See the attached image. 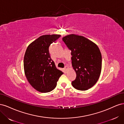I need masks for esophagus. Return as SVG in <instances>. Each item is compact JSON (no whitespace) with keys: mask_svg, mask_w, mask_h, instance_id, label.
I'll return each instance as SVG.
<instances>
[{"mask_svg":"<svg viewBox=\"0 0 124 124\" xmlns=\"http://www.w3.org/2000/svg\"><path fill=\"white\" fill-rule=\"evenodd\" d=\"M68 69H69V67H68V66H66L65 67V69L66 71H67Z\"/></svg>","mask_w":124,"mask_h":124,"instance_id":"1","label":"esophagus"}]
</instances>
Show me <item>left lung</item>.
Returning a JSON list of instances; mask_svg holds the SVG:
<instances>
[{
  "label": "left lung",
  "instance_id": "left-lung-1",
  "mask_svg": "<svg viewBox=\"0 0 124 124\" xmlns=\"http://www.w3.org/2000/svg\"><path fill=\"white\" fill-rule=\"evenodd\" d=\"M62 40L71 51L73 69L76 78L72 82L73 87L80 91L92 87L100 77L102 68V57L97 45L85 37L70 34Z\"/></svg>",
  "mask_w": 124,
  "mask_h": 124
}]
</instances>
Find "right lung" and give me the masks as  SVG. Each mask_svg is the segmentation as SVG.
Segmentation results:
<instances>
[{
  "mask_svg": "<svg viewBox=\"0 0 124 124\" xmlns=\"http://www.w3.org/2000/svg\"><path fill=\"white\" fill-rule=\"evenodd\" d=\"M60 35L41 36L28 46L24 57L25 76L33 88L41 93L53 90L63 73L56 67L49 53L50 45Z\"/></svg>",
  "mask_w": 124,
  "mask_h": 124,
  "instance_id": "1",
  "label": "right lung"
}]
</instances>
